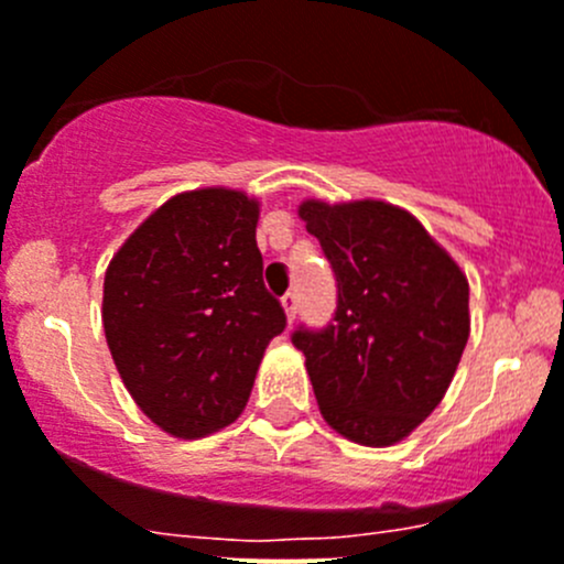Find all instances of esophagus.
Instances as JSON below:
<instances>
[{"instance_id": "obj_1", "label": "esophagus", "mask_w": 564, "mask_h": 564, "mask_svg": "<svg viewBox=\"0 0 564 564\" xmlns=\"http://www.w3.org/2000/svg\"><path fill=\"white\" fill-rule=\"evenodd\" d=\"M281 305H283V311H286V319L292 322V319H294V314H297V294H294V292L283 294V297H281Z\"/></svg>"}]
</instances>
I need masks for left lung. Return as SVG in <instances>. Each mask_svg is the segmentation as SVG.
<instances>
[{
  "instance_id": "obj_1",
  "label": "left lung",
  "mask_w": 564,
  "mask_h": 564,
  "mask_svg": "<svg viewBox=\"0 0 564 564\" xmlns=\"http://www.w3.org/2000/svg\"><path fill=\"white\" fill-rule=\"evenodd\" d=\"M338 281L325 330H297L322 419L360 446H393L452 386L471 333L468 278L408 209L386 200L297 206Z\"/></svg>"
}]
</instances>
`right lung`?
Instances as JSON below:
<instances>
[{"mask_svg":"<svg viewBox=\"0 0 564 564\" xmlns=\"http://www.w3.org/2000/svg\"><path fill=\"white\" fill-rule=\"evenodd\" d=\"M259 206L231 187L173 195L129 234L104 275L115 369L173 438H204L237 421L267 344L286 327L261 281Z\"/></svg>","mask_w":564,"mask_h":564,"instance_id":"right-lung-1","label":"right lung"}]
</instances>
